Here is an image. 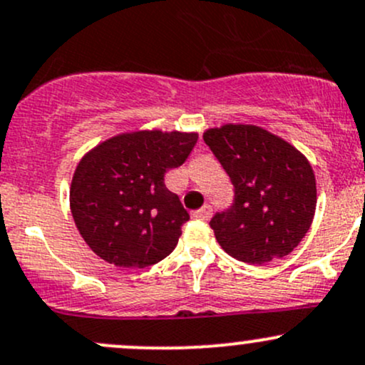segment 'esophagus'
Masks as SVG:
<instances>
[{"label": "esophagus", "mask_w": 365, "mask_h": 365, "mask_svg": "<svg viewBox=\"0 0 365 365\" xmlns=\"http://www.w3.org/2000/svg\"><path fill=\"white\" fill-rule=\"evenodd\" d=\"M194 218H199V220H210L212 218V206H202L201 210L192 213Z\"/></svg>", "instance_id": "34e87169"}]
</instances>
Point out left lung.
Listing matches in <instances>:
<instances>
[{"mask_svg":"<svg viewBox=\"0 0 365 365\" xmlns=\"http://www.w3.org/2000/svg\"><path fill=\"white\" fill-rule=\"evenodd\" d=\"M202 138L234 185V205L210 222L218 245L247 264L289 255L317 210V180L304 153L253 124L210 128Z\"/></svg>","mask_w":365,"mask_h":365,"instance_id":"left-lung-1","label":"left lung"}]
</instances>
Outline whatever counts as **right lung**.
Segmentation results:
<instances>
[{
  "label": "right lung",
  "mask_w": 365,
  "mask_h": 365,
  "mask_svg": "<svg viewBox=\"0 0 365 365\" xmlns=\"http://www.w3.org/2000/svg\"><path fill=\"white\" fill-rule=\"evenodd\" d=\"M197 133H120L91 148L73 173L70 208L86 243L118 267H147L175 250L189 213L164 175L185 163Z\"/></svg>",
  "instance_id": "1"
}]
</instances>
